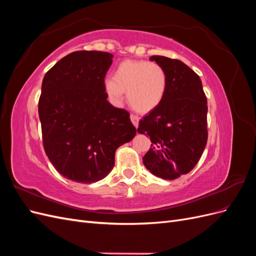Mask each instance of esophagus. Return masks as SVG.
I'll list each match as a JSON object with an SVG mask.
<instances>
[{"instance_id":"1","label":"esophagus","mask_w":256,"mask_h":256,"mask_svg":"<svg viewBox=\"0 0 256 256\" xmlns=\"http://www.w3.org/2000/svg\"><path fill=\"white\" fill-rule=\"evenodd\" d=\"M130 120H131V122H132L134 127L138 128V120H140V118H138V116H136V115L131 114V115H130Z\"/></svg>"}]
</instances>
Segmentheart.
Returning <instances> with one entry per match:
<instances>
[{
    "label": "heart",
    "instance_id": "1",
    "mask_svg": "<svg viewBox=\"0 0 256 256\" xmlns=\"http://www.w3.org/2000/svg\"><path fill=\"white\" fill-rule=\"evenodd\" d=\"M168 88L164 68L146 60H125L116 66L112 79L104 81V92L114 104H120L127 92L130 106L140 113H148L162 102Z\"/></svg>",
    "mask_w": 256,
    "mask_h": 256
}]
</instances>
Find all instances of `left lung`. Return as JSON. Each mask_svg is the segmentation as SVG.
Wrapping results in <instances>:
<instances>
[{
    "label": "left lung",
    "mask_w": 256,
    "mask_h": 256,
    "mask_svg": "<svg viewBox=\"0 0 256 256\" xmlns=\"http://www.w3.org/2000/svg\"><path fill=\"white\" fill-rule=\"evenodd\" d=\"M164 69L168 88L162 102L140 120L138 134L152 146L143 164L154 176L173 180L196 166L207 143V99L200 76L182 60L152 56Z\"/></svg>",
    "instance_id": "8db88e82"
}]
</instances>
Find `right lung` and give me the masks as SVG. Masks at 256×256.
<instances>
[{
    "label": "right lung",
    "instance_id": "right-lung-1",
    "mask_svg": "<svg viewBox=\"0 0 256 256\" xmlns=\"http://www.w3.org/2000/svg\"><path fill=\"white\" fill-rule=\"evenodd\" d=\"M112 58L108 52L76 51L44 76L38 102L44 148L56 171L76 182L104 180L116 150L136 134L130 114L106 100Z\"/></svg>",
    "mask_w": 256,
    "mask_h": 256
}]
</instances>
